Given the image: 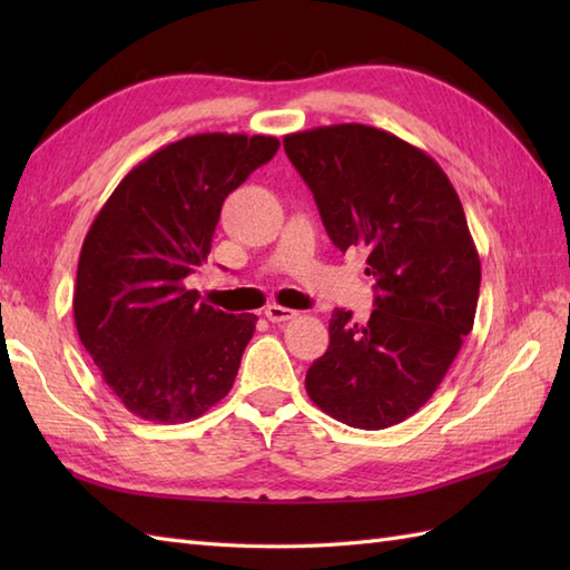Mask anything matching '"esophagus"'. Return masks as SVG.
<instances>
[{"instance_id":"34e87169","label":"esophagus","mask_w":570,"mask_h":570,"mask_svg":"<svg viewBox=\"0 0 570 570\" xmlns=\"http://www.w3.org/2000/svg\"><path fill=\"white\" fill-rule=\"evenodd\" d=\"M264 316L269 318L272 323H284V321L296 318L298 313L294 308H284V306H278V304H272V306L264 308Z\"/></svg>"}]
</instances>
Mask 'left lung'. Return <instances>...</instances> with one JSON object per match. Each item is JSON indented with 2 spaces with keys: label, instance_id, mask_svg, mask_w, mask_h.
<instances>
[{
  "label": "left lung",
  "instance_id": "8db88e82",
  "mask_svg": "<svg viewBox=\"0 0 570 570\" xmlns=\"http://www.w3.org/2000/svg\"><path fill=\"white\" fill-rule=\"evenodd\" d=\"M333 245L367 254L374 311H333L331 345L306 392L353 429L402 423L429 402L472 331L480 254L443 168L414 144L367 125L284 137Z\"/></svg>",
  "mask_w": 570,
  "mask_h": 570
}]
</instances>
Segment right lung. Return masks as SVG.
I'll list each match as a JSON object with an SVG mask.
<instances>
[{
    "instance_id": "obj_1",
    "label": "right lung",
    "mask_w": 570,
    "mask_h": 570,
    "mask_svg": "<svg viewBox=\"0 0 570 570\" xmlns=\"http://www.w3.org/2000/svg\"><path fill=\"white\" fill-rule=\"evenodd\" d=\"M276 137L205 131L147 156L85 235L72 316L105 384L144 421L184 423L233 390L257 316L198 301L225 198L272 159Z\"/></svg>"
}]
</instances>
